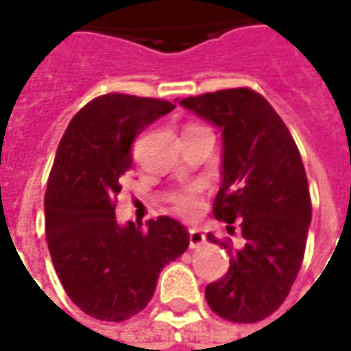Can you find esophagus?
<instances>
[{
  "label": "esophagus",
  "mask_w": 351,
  "mask_h": 351,
  "mask_svg": "<svg viewBox=\"0 0 351 351\" xmlns=\"http://www.w3.org/2000/svg\"><path fill=\"white\" fill-rule=\"evenodd\" d=\"M205 244V234L197 228H191L189 230V248H201Z\"/></svg>",
  "instance_id": "34e87169"
}]
</instances>
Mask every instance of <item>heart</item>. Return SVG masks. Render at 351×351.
Here are the masks:
<instances>
[{"label":"heart","mask_w":351,"mask_h":351,"mask_svg":"<svg viewBox=\"0 0 351 351\" xmlns=\"http://www.w3.org/2000/svg\"><path fill=\"white\" fill-rule=\"evenodd\" d=\"M191 128H203V127L189 125V127H185V130H191ZM199 207H201L199 189H187V191H183V193H180V195L173 197V209L178 210L180 215H183V217H191V215H195Z\"/></svg>","instance_id":"heart-1"}]
</instances>
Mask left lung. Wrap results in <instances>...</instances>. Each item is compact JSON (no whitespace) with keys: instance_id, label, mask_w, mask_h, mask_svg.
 <instances>
[{"instance_id":"1","label":"left lung","mask_w":351,"mask_h":351,"mask_svg":"<svg viewBox=\"0 0 351 351\" xmlns=\"http://www.w3.org/2000/svg\"><path fill=\"white\" fill-rule=\"evenodd\" d=\"M223 132V182L213 215L242 228L230 267L205 299L219 317L258 322L276 313L301 269L311 224V193L289 128L260 93L223 89L180 101ZM210 242L219 244L215 236Z\"/></svg>"}]
</instances>
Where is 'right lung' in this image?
Instances as JSON below:
<instances>
[{"mask_svg": "<svg viewBox=\"0 0 351 351\" xmlns=\"http://www.w3.org/2000/svg\"><path fill=\"white\" fill-rule=\"evenodd\" d=\"M171 109L164 99L107 93L75 113L58 144L45 195L48 250L72 303L97 320L138 315L164 265L189 246L185 226L169 217L146 230L115 219L132 142Z\"/></svg>", "mask_w": 351, "mask_h": 351, "instance_id": "add662e5", "label": "right lung"}]
</instances>
